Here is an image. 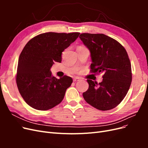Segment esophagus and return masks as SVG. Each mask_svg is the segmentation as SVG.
I'll list each match as a JSON object with an SVG mask.
<instances>
[{
    "label": "esophagus",
    "instance_id": "34e87169",
    "mask_svg": "<svg viewBox=\"0 0 148 148\" xmlns=\"http://www.w3.org/2000/svg\"><path fill=\"white\" fill-rule=\"evenodd\" d=\"M80 80V78H78V77H75L73 78V82H78Z\"/></svg>",
    "mask_w": 148,
    "mask_h": 148
}]
</instances>
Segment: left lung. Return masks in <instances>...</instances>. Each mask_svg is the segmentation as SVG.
<instances>
[{"instance_id":"left-lung-1","label":"left lung","mask_w":148,"mask_h":148,"mask_svg":"<svg viewBox=\"0 0 148 148\" xmlns=\"http://www.w3.org/2000/svg\"><path fill=\"white\" fill-rule=\"evenodd\" d=\"M79 38L90 51L91 73L103 74L97 83L87 79L88 90L84 100L96 109L109 110L123 101L132 80L131 63L124 47L104 34L82 33Z\"/></svg>"}]
</instances>
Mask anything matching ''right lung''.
<instances>
[{"instance_id": "1", "label": "right lung", "mask_w": 148, "mask_h": 148, "mask_svg": "<svg viewBox=\"0 0 148 148\" xmlns=\"http://www.w3.org/2000/svg\"><path fill=\"white\" fill-rule=\"evenodd\" d=\"M79 34L45 33L26 44L19 57L16 82L21 96L29 106L47 110L63 100L73 79L66 75L57 79L50 69L54 62L60 63L62 52Z\"/></svg>"}]
</instances>
